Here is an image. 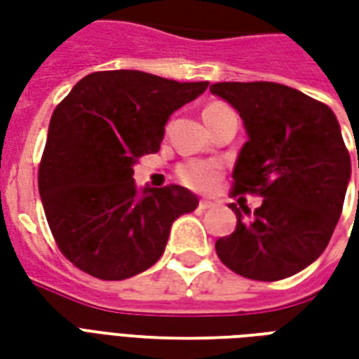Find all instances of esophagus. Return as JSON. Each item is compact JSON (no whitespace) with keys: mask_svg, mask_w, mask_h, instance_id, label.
Wrapping results in <instances>:
<instances>
[{"mask_svg":"<svg viewBox=\"0 0 359 359\" xmlns=\"http://www.w3.org/2000/svg\"><path fill=\"white\" fill-rule=\"evenodd\" d=\"M213 205H215V202H211V200H200V203H198L200 210H211Z\"/></svg>","mask_w":359,"mask_h":359,"instance_id":"esophagus-1","label":"esophagus"}]
</instances>
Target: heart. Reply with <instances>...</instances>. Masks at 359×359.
Returning a JSON list of instances; mask_svg holds the SVG:
<instances>
[{"label":"heart","mask_w":359,"mask_h":359,"mask_svg":"<svg viewBox=\"0 0 359 359\" xmlns=\"http://www.w3.org/2000/svg\"><path fill=\"white\" fill-rule=\"evenodd\" d=\"M219 109H229L223 103H213L210 107H205L203 113H210V111H219ZM179 179L192 190H208L211 188L221 177V165L215 161H188V163L180 165Z\"/></svg>","instance_id":"1"}]
</instances>
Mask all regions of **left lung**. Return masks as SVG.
I'll use <instances>...</instances> for the list:
<instances>
[{
  "mask_svg": "<svg viewBox=\"0 0 359 359\" xmlns=\"http://www.w3.org/2000/svg\"><path fill=\"white\" fill-rule=\"evenodd\" d=\"M211 94L238 111L248 142L234 163L233 194H259L254 213L238 200L219 259L242 277L280 280L323 254L339 223L352 172L331 107L277 82H217ZM359 169V157H358Z\"/></svg>",
  "mask_w": 359,
  "mask_h": 359,
  "instance_id": "left-lung-1",
  "label": "left lung"
}]
</instances>
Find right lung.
Returning a JSON list of instances; mask_svg holds the SVG:
<instances>
[{"instance_id": "obj_1", "label": "right lung", "mask_w": 359, "mask_h": 359, "mask_svg": "<svg viewBox=\"0 0 359 359\" xmlns=\"http://www.w3.org/2000/svg\"><path fill=\"white\" fill-rule=\"evenodd\" d=\"M210 82L142 71L84 76L50 121L38 190L63 256L102 280L134 277L163 256L175 219L198 208L188 188L134 182V165L156 154L165 125Z\"/></svg>"}]
</instances>
